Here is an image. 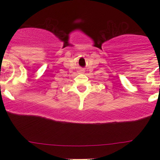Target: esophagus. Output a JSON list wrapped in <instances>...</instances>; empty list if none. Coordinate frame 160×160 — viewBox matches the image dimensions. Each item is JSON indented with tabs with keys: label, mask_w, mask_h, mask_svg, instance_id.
<instances>
[{
	"label": "esophagus",
	"mask_w": 160,
	"mask_h": 160,
	"mask_svg": "<svg viewBox=\"0 0 160 160\" xmlns=\"http://www.w3.org/2000/svg\"><path fill=\"white\" fill-rule=\"evenodd\" d=\"M79 73H83V70H80V71H79Z\"/></svg>",
	"instance_id": "esophagus-1"
}]
</instances>
